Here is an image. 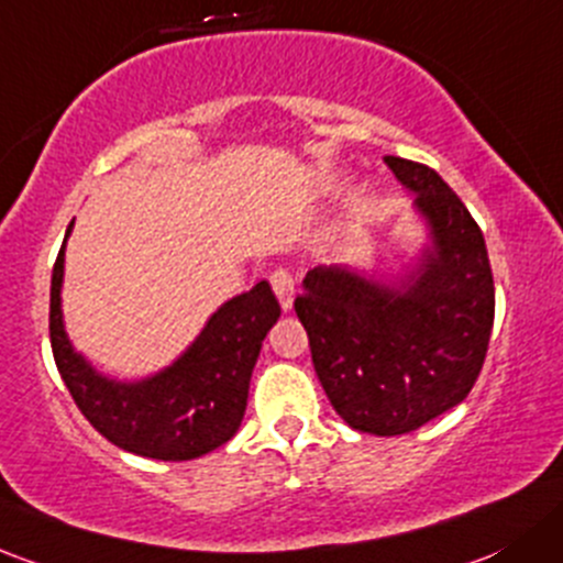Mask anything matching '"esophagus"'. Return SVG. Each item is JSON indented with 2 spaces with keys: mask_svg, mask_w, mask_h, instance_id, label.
<instances>
[{
  "mask_svg": "<svg viewBox=\"0 0 563 563\" xmlns=\"http://www.w3.org/2000/svg\"><path fill=\"white\" fill-rule=\"evenodd\" d=\"M269 283H272V288H275L277 299H280L283 310H291V307H294V275H291V269H286V266H277V269L269 275Z\"/></svg>",
  "mask_w": 563,
  "mask_h": 563,
  "instance_id": "34e87169",
  "label": "esophagus"
}]
</instances>
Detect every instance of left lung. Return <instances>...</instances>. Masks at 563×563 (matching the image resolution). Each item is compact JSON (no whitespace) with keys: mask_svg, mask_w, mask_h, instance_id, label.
<instances>
[{"mask_svg":"<svg viewBox=\"0 0 563 563\" xmlns=\"http://www.w3.org/2000/svg\"><path fill=\"white\" fill-rule=\"evenodd\" d=\"M416 191L431 251L399 286L316 266L294 299L316 375L353 429L396 437L466 399L494 329V275L475 218L426 164L386 156Z\"/></svg>","mask_w":563,"mask_h":563,"instance_id":"1","label":"left lung"}]
</instances>
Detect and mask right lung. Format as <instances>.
<instances>
[{"mask_svg": "<svg viewBox=\"0 0 563 563\" xmlns=\"http://www.w3.org/2000/svg\"><path fill=\"white\" fill-rule=\"evenodd\" d=\"M62 277L64 245L51 277L53 358L78 410L104 440L158 461H191L232 440L245 416L262 342L280 318L269 283L262 280L227 301L173 366L147 380L115 383L93 372L69 345L62 323Z\"/></svg>", "mask_w": 563, "mask_h": 563, "instance_id": "add662e5", "label": "right lung"}]
</instances>
